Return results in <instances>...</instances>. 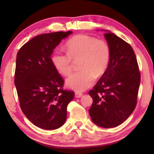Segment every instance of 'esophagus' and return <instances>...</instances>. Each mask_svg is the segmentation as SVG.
I'll return each instance as SVG.
<instances>
[{"mask_svg": "<svg viewBox=\"0 0 154 154\" xmlns=\"http://www.w3.org/2000/svg\"><path fill=\"white\" fill-rule=\"evenodd\" d=\"M82 96H83V93L82 92H75V97L76 98H80L82 97Z\"/></svg>", "mask_w": 154, "mask_h": 154, "instance_id": "1", "label": "esophagus"}]
</instances>
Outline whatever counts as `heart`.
I'll use <instances>...</instances> for the list:
<instances>
[{"instance_id":"obj_1","label":"heart","mask_w":154,"mask_h":154,"mask_svg":"<svg viewBox=\"0 0 154 154\" xmlns=\"http://www.w3.org/2000/svg\"><path fill=\"white\" fill-rule=\"evenodd\" d=\"M66 51H57L51 57L54 66L64 76L73 69L74 62H78L79 71L66 80L69 88L82 92L93 84L95 76L102 75L107 69L111 59L110 46L105 40L94 36L79 35L66 43Z\"/></svg>"}]
</instances>
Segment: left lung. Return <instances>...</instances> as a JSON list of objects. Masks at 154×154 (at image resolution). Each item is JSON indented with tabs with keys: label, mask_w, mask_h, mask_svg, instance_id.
Returning <instances> with one entry per match:
<instances>
[{
	"label": "left lung",
	"mask_w": 154,
	"mask_h": 154,
	"mask_svg": "<svg viewBox=\"0 0 154 154\" xmlns=\"http://www.w3.org/2000/svg\"><path fill=\"white\" fill-rule=\"evenodd\" d=\"M104 36L111 48L110 62L88 94L93 99L89 109L92 122L108 128L123 123L134 110L140 74L131 45L110 31Z\"/></svg>",
	"instance_id": "8db88e82"
}]
</instances>
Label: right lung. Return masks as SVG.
<instances>
[{
  "mask_svg": "<svg viewBox=\"0 0 154 154\" xmlns=\"http://www.w3.org/2000/svg\"><path fill=\"white\" fill-rule=\"evenodd\" d=\"M72 31L45 33L26 43L17 54L14 83L21 109L37 127L54 130L66 119L73 91L63 90L64 80L54 66L51 55Z\"/></svg>",
  "mask_w": 154,
  "mask_h": 154,
  "instance_id": "1",
  "label": "right lung"
}]
</instances>
